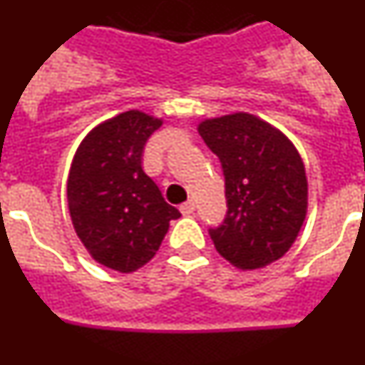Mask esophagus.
<instances>
[{"mask_svg": "<svg viewBox=\"0 0 365 365\" xmlns=\"http://www.w3.org/2000/svg\"><path fill=\"white\" fill-rule=\"evenodd\" d=\"M179 210H180V214H182V215H192L193 212H195V202H193V201L182 202Z\"/></svg>", "mask_w": 365, "mask_h": 365, "instance_id": "34e87169", "label": "esophagus"}]
</instances>
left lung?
I'll return each mask as SVG.
<instances>
[{"label": "left lung", "mask_w": 365, "mask_h": 365, "mask_svg": "<svg viewBox=\"0 0 365 365\" xmlns=\"http://www.w3.org/2000/svg\"><path fill=\"white\" fill-rule=\"evenodd\" d=\"M199 135L225 175L227 215L208 230L215 250L243 270L279 259L307 214V177L294 144L248 113L201 122Z\"/></svg>", "instance_id": "8db88e82"}]
</instances>
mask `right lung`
Segmentation results:
<instances>
[{"instance_id":"right-lung-1","label":"right lung","mask_w":365,"mask_h":365,"mask_svg":"<svg viewBox=\"0 0 365 365\" xmlns=\"http://www.w3.org/2000/svg\"><path fill=\"white\" fill-rule=\"evenodd\" d=\"M160 118L137 109L96 125L71 164L67 202L76 235L93 257L118 272H135L157 254L175 206L143 170L148 138Z\"/></svg>"}]
</instances>
